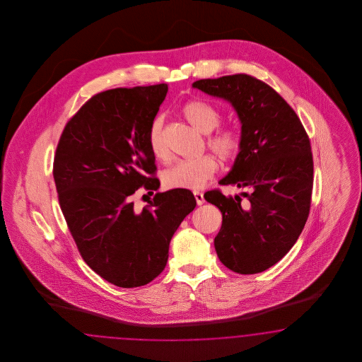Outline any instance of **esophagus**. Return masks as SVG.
<instances>
[{"label":"esophagus","mask_w":362,"mask_h":362,"mask_svg":"<svg viewBox=\"0 0 362 362\" xmlns=\"http://www.w3.org/2000/svg\"><path fill=\"white\" fill-rule=\"evenodd\" d=\"M194 195H195V199H197V206H202V204L204 203L203 192H200V191H195V192H194Z\"/></svg>","instance_id":"esophagus-1"}]
</instances>
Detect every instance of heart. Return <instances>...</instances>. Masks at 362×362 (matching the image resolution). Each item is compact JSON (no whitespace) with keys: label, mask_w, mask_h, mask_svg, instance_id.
Wrapping results in <instances>:
<instances>
[{"label":"heart","mask_w":362,"mask_h":362,"mask_svg":"<svg viewBox=\"0 0 362 362\" xmlns=\"http://www.w3.org/2000/svg\"><path fill=\"white\" fill-rule=\"evenodd\" d=\"M182 114L197 132L209 134L207 147L221 160L235 159L241 150V135L235 127L219 126L221 122L220 110L207 100H189L182 109ZM147 143L150 151L158 160L168 158V147L165 139V119L155 117L148 132ZM218 170V163L211 155H202L197 159L179 160L167 168L162 180L165 188L171 189H197L212 177Z\"/></svg>","instance_id":"heart-1"}]
</instances>
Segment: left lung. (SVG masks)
I'll list each match as a JSON object with an SVG mask.
<instances>
[{"label":"left lung","mask_w":362,"mask_h":362,"mask_svg":"<svg viewBox=\"0 0 362 362\" xmlns=\"http://www.w3.org/2000/svg\"><path fill=\"white\" fill-rule=\"evenodd\" d=\"M192 86L230 100L240 118V153L219 183L250 188L248 203L219 188L204 197L223 216L214 241L220 262L236 274H260L289 252L307 223L313 189L309 136L295 110L257 78L233 74Z\"/></svg>","instance_id":"8db88e82"}]
</instances>
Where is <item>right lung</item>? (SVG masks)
<instances>
[{
  "label": "right lung",
  "instance_id": "add662e5",
  "mask_svg": "<svg viewBox=\"0 0 362 362\" xmlns=\"http://www.w3.org/2000/svg\"><path fill=\"white\" fill-rule=\"evenodd\" d=\"M167 90L160 83L95 94L66 123L55 150L58 202L78 251L121 288L163 272L170 241L197 206L189 189H170L134 209L138 189L153 194L160 185L147 132Z\"/></svg>",
  "mask_w": 362,
  "mask_h": 362
}]
</instances>
